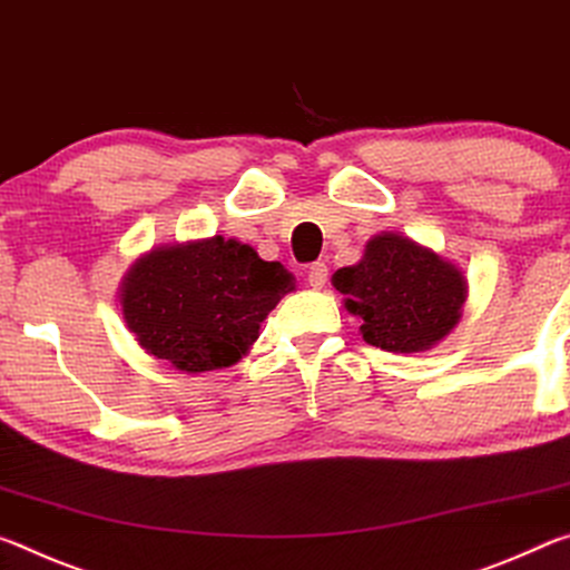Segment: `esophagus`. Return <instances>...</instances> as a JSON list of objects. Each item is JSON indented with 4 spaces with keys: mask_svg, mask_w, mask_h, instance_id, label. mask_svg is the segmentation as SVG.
<instances>
[{
    "mask_svg": "<svg viewBox=\"0 0 570 570\" xmlns=\"http://www.w3.org/2000/svg\"><path fill=\"white\" fill-rule=\"evenodd\" d=\"M325 283H328V265L313 263L311 267H307V285H311L313 291H321Z\"/></svg>",
    "mask_w": 570,
    "mask_h": 570,
    "instance_id": "esophagus-1",
    "label": "esophagus"
}]
</instances>
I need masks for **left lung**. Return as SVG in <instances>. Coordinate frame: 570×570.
Segmentation results:
<instances>
[{
  "instance_id": "1",
  "label": "left lung",
  "mask_w": 570,
  "mask_h": 570,
  "mask_svg": "<svg viewBox=\"0 0 570 570\" xmlns=\"http://www.w3.org/2000/svg\"><path fill=\"white\" fill-rule=\"evenodd\" d=\"M333 287L363 321V341L391 353L436 346L460 323L468 301L460 267L394 232L368 239L361 263L341 267Z\"/></svg>"
}]
</instances>
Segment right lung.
<instances>
[{"mask_svg":"<svg viewBox=\"0 0 570 570\" xmlns=\"http://www.w3.org/2000/svg\"><path fill=\"white\" fill-rule=\"evenodd\" d=\"M293 287L283 265L217 235L138 257L120 283V307L146 353L176 371L202 373L245 356L259 323Z\"/></svg>","mask_w":570,"mask_h":570,"instance_id":"1","label":"right lung"}]
</instances>
